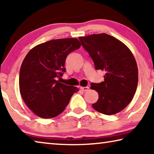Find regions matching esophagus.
<instances>
[{"label":"esophagus","mask_w":154,"mask_h":154,"mask_svg":"<svg viewBox=\"0 0 154 154\" xmlns=\"http://www.w3.org/2000/svg\"><path fill=\"white\" fill-rule=\"evenodd\" d=\"M80 89L83 91H84V92H85V91L88 90V89H89V87H88V86L87 87H81Z\"/></svg>","instance_id":"obj_1"}]
</instances>
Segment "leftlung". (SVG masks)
Here are the masks:
<instances>
[{"label":"left lung","mask_w":154,"mask_h":154,"mask_svg":"<svg viewBox=\"0 0 154 154\" xmlns=\"http://www.w3.org/2000/svg\"><path fill=\"white\" fill-rule=\"evenodd\" d=\"M92 59L96 70L105 72L104 82L91 83L98 94L92 107L105 115H113L127 106L137 90L138 68L130 49L113 36L102 33L79 37Z\"/></svg>","instance_id":"left-lung-1"}]
</instances>
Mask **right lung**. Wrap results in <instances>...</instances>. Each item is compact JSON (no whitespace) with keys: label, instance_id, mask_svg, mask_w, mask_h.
Here are the masks:
<instances>
[{"label":"right lung","instance_id":"right-lung-1","mask_svg":"<svg viewBox=\"0 0 154 154\" xmlns=\"http://www.w3.org/2000/svg\"><path fill=\"white\" fill-rule=\"evenodd\" d=\"M80 47L77 38L51 40L36 45L25 57L20 71V91L36 116L46 119L58 116L78 91L57 79L66 71L67 56Z\"/></svg>","mask_w":154,"mask_h":154}]
</instances>
